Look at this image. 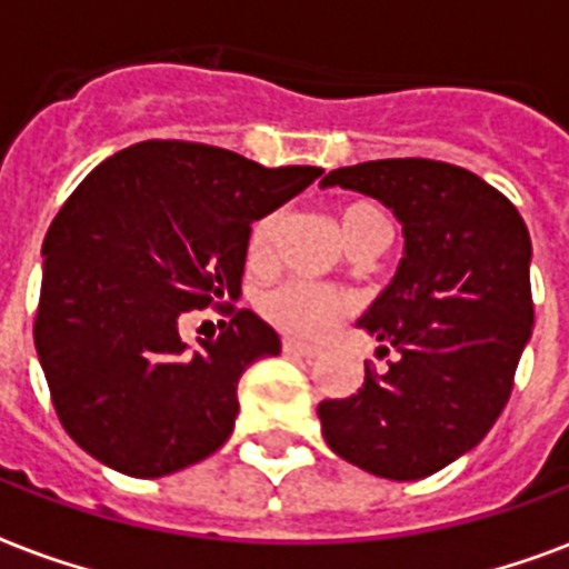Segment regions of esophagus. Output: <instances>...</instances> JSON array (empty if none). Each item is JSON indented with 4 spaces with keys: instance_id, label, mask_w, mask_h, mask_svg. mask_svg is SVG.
<instances>
[{
    "instance_id": "34e87169",
    "label": "esophagus",
    "mask_w": 569,
    "mask_h": 569,
    "mask_svg": "<svg viewBox=\"0 0 569 569\" xmlns=\"http://www.w3.org/2000/svg\"><path fill=\"white\" fill-rule=\"evenodd\" d=\"M283 351H286V355L303 357V360H312V357L321 355L319 348L307 346V342H298V339H283Z\"/></svg>"
}]
</instances>
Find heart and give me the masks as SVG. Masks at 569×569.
I'll list each match as a JSON object with an SVG mask.
<instances>
[{
    "mask_svg": "<svg viewBox=\"0 0 569 569\" xmlns=\"http://www.w3.org/2000/svg\"><path fill=\"white\" fill-rule=\"evenodd\" d=\"M369 218H380L375 206H348L339 214V230H351V227L369 221ZM277 230H280V214L277 212L266 214V218H259L253 223L248 241L250 262H266L271 257ZM348 307H351V298L346 292L330 289V286L310 283V280H283V283L271 286L259 298V310L266 312V319L274 321L277 328L286 330V333H295V337H321V333H328L339 321V316H346Z\"/></svg>",
    "mask_w": 569,
    "mask_h": 569,
    "instance_id": "b5f03b06",
    "label": "heart"
}]
</instances>
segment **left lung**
Listing matches in <instances>:
<instances>
[{
    "label": "left lung",
    "instance_id": "obj_1",
    "mask_svg": "<svg viewBox=\"0 0 569 569\" xmlns=\"http://www.w3.org/2000/svg\"><path fill=\"white\" fill-rule=\"evenodd\" d=\"M330 186L392 209L405 257L357 321L396 360L321 401V433L348 463L416 481L476 449L508 405L535 325L529 230L502 191L433 159L351 164Z\"/></svg>",
    "mask_w": 569,
    "mask_h": 569
}]
</instances>
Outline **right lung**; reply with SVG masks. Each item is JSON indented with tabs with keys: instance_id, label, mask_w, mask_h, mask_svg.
<instances>
[{
	"instance_id": "1",
	"label": "right lung",
	"mask_w": 569,
	"mask_h": 569,
	"mask_svg": "<svg viewBox=\"0 0 569 569\" xmlns=\"http://www.w3.org/2000/svg\"><path fill=\"white\" fill-rule=\"evenodd\" d=\"M321 168H262L221 147L141 141L97 164L43 239L34 348L64 431L132 478L209 458L239 413V378L280 337L231 307L191 352L179 319L239 301L250 223ZM230 306V303H228Z\"/></svg>"
}]
</instances>
